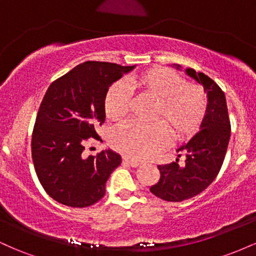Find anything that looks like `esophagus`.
<instances>
[{"mask_svg":"<svg viewBox=\"0 0 256 256\" xmlns=\"http://www.w3.org/2000/svg\"><path fill=\"white\" fill-rule=\"evenodd\" d=\"M122 162L128 164V165H130L131 167H138V166H140V162H138V161L131 160V158H122Z\"/></svg>","mask_w":256,"mask_h":256,"instance_id":"1","label":"esophagus"}]
</instances>
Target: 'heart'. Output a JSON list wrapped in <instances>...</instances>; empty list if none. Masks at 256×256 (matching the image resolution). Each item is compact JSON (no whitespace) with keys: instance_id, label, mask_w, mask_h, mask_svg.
<instances>
[{"instance_id":"obj_1","label":"heart","mask_w":256,"mask_h":256,"mask_svg":"<svg viewBox=\"0 0 256 256\" xmlns=\"http://www.w3.org/2000/svg\"><path fill=\"white\" fill-rule=\"evenodd\" d=\"M130 85L155 100L149 125L126 122L113 131L110 146L134 160L156 156L171 142L192 137L200 130L207 112L204 89L165 67H150L130 77ZM131 98L125 84L114 83L104 96V114L110 122H122L130 110Z\"/></svg>"}]
</instances>
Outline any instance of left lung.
<instances>
[{
    "label": "left lung",
    "mask_w": 256,
    "mask_h": 256,
    "mask_svg": "<svg viewBox=\"0 0 256 256\" xmlns=\"http://www.w3.org/2000/svg\"><path fill=\"white\" fill-rule=\"evenodd\" d=\"M186 73L202 84L207 92V112L201 131L177 152L185 155L183 166L179 158L158 165L160 179L150 186L152 194L167 202H180L204 192L222 168L231 134V124L224 91L204 73L188 68ZM179 154L178 156L180 158Z\"/></svg>",
    "instance_id": "1"
}]
</instances>
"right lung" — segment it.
Instances as JSON below:
<instances>
[{
  "label": "right lung",
  "mask_w": 256,
  "mask_h": 256,
  "mask_svg": "<svg viewBox=\"0 0 256 256\" xmlns=\"http://www.w3.org/2000/svg\"><path fill=\"white\" fill-rule=\"evenodd\" d=\"M134 66L86 61L50 84L32 131L34 171L46 192L58 204L83 208L104 196L106 182L122 162L108 150L84 156L85 144L101 140L104 96L122 73Z\"/></svg>",
  "instance_id": "1"
}]
</instances>
